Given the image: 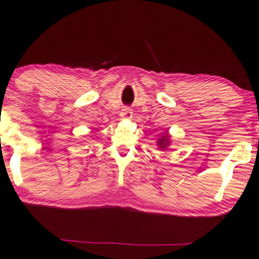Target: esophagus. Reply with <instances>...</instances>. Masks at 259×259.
I'll use <instances>...</instances> for the list:
<instances>
[{"label": "esophagus", "instance_id": "34e87169", "mask_svg": "<svg viewBox=\"0 0 259 259\" xmlns=\"http://www.w3.org/2000/svg\"><path fill=\"white\" fill-rule=\"evenodd\" d=\"M121 117L124 119H130L131 117H133V110L129 109V108H124V109H122Z\"/></svg>", "mask_w": 259, "mask_h": 259}]
</instances>
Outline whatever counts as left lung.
Instances as JSON below:
<instances>
[{
	"mask_svg": "<svg viewBox=\"0 0 259 259\" xmlns=\"http://www.w3.org/2000/svg\"><path fill=\"white\" fill-rule=\"evenodd\" d=\"M157 144L159 150H167L169 144H171V136H169L167 133L163 134L159 138H158Z\"/></svg>",
	"mask_w": 259,
	"mask_h": 259,
	"instance_id": "8db88e82",
	"label": "left lung"
}]
</instances>
